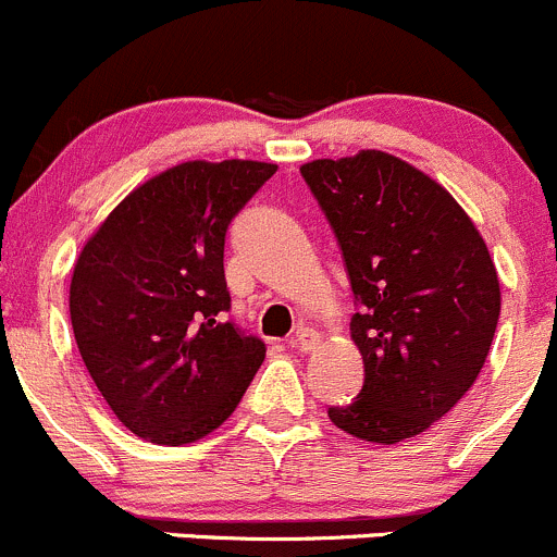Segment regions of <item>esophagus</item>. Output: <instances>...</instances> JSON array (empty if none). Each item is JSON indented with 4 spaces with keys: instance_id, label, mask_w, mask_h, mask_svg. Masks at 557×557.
Here are the masks:
<instances>
[{
    "instance_id": "34e87169",
    "label": "esophagus",
    "mask_w": 557,
    "mask_h": 557,
    "mask_svg": "<svg viewBox=\"0 0 557 557\" xmlns=\"http://www.w3.org/2000/svg\"><path fill=\"white\" fill-rule=\"evenodd\" d=\"M289 344L300 351H313L319 344V333H313L311 327H297L295 335L289 338Z\"/></svg>"
}]
</instances>
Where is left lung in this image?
Returning <instances> with one entry per match:
<instances>
[{
  "instance_id": "obj_1",
  "label": "left lung",
  "mask_w": 557,
  "mask_h": 557,
  "mask_svg": "<svg viewBox=\"0 0 557 557\" xmlns=\"http://www.w3.org/2000/svg\"><path fill=\"white\" fill-rule=\"evenodd\" d=\"M327 216L357 313L366 382L333 425L398 444L442 420L476 382L500 313L490 251L442 184L384 151L300 168Z\"/></svg>"
}]
</instances>
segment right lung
Masks as SVG:
<instances>
[{"mask_svg":"<svg viewBox=\"0 0 557 557\" xmlns=\"http://www.w3.org/2000/svg\"><path fill=\"white\" fill-rule=\"evenodd\" d=\"M276 170L181 162L129 191L86 240L70 284L73 333L135 436L168 447L208 436L260 371L265 344L224 317V238Z\"/></svg>","mask_w":557,"mask_h":557,"instance_id":"obj_1","label":"right lung"}]
</instances>
